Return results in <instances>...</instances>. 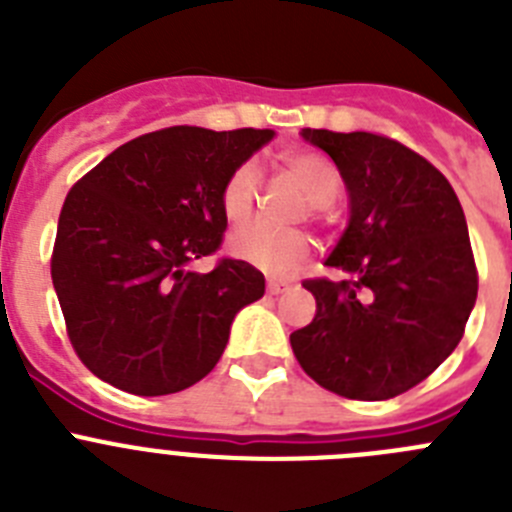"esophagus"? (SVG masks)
<instances>
[{"label": "esophagus", "instance_id": "esophagus-1", "mask_svg": "<svg viewBox=\"0 0 512 512\" xmlns=\"http://www.w3.org/2000/svg\"><path fill=\"white\" fill-rule=\"evenodd\" d=\"M266 292H269V295H282V292H287V287L279 282H269L266 284Z\"/></svg>", "mask_w": 512, "mask_h": 512}]
</instances>
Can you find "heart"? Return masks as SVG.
Here are the masks:
<instances>
[{
	"instance_id": "heart-1",
	"label": "heart",
	"mask_w": 512,
	"mask_h": 512,
	"mask_svg": "<svg viewBox=\"0 0 512 512\" xmlns=\"http://www.w3.org/2000/svg\"><path fill=\"white\" fill-rule=\"evenodd\" d=\"M284 171L302 189L312 212H323L333 205L341 192V171L330 158L320 153H295L284 158ZM261 194V171L253 161H243L228 174L220 192L228 223L246 225L256 212ZM230 253L243 264L264 271L269 277L284 279L310 259L312 246L305 233L295 230H274L269 225H251L230 238Z\"/></svg>"
}]
</instances>
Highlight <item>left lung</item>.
<instances>
[{"label":"left lung","instance_id":"1","mask_svg":"<svg viewBox=\"0 0 512 512\" xmlns=\"http://www.w3.org/2000/svg\"><path fill=\"white\" fill-rule=\"evenodd\" d=\"M333 158L351 217L325 266L305 279L318 312L289 336L320 387L348 400H390L459 346L477 300L467 220L449 179L387 135L302 130Z\"/></svg>","mask_w":512,"mask_h":512}]
</instances>
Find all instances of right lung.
<instances>
[{"label": "right lung", "mask_w": 512, "mask_h": 512, "mask_svg": "<svg viewBox=\"0 0 512 512\" xmlns=\"http://www.w3.org/2000/svg\"><path fill=\"white\" fill-rule=\"evenodd\" d=\"M274 130L174 125L115 148L71 187L51 277L66 333L89 372L140 397L182 392L215 369L235 312L264 297V274L220 259V192Z\"/></svg>", "instance_id": "obj_1"}]
</instances>
